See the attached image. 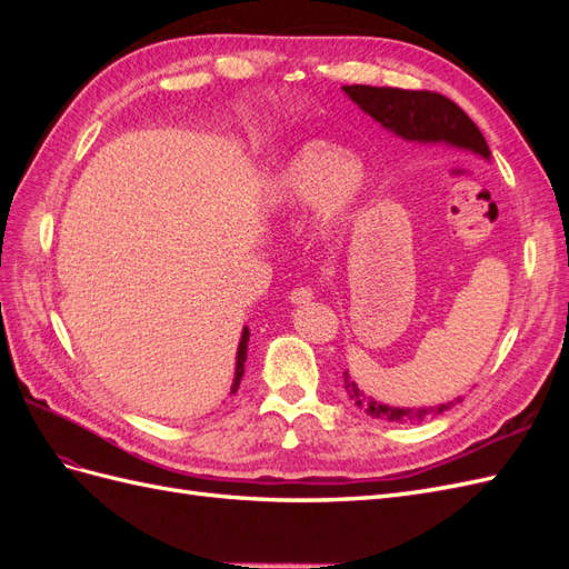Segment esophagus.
<instances>
[{"mask_svg": "<svg viewBox=\"0 0 569 569\" xmlns=\"http://www.w3.org/2000/svg\"><path fill=\"white\" fill-rule=\"evenodd\" d=\"M311 299H316V291L311 287H297L291 291V303H308Z\"/></svg>", "mask_w": 569, "mask_h": 569, "instance_id": "esophagus-1", "label": "esophagus"}]
</instances>
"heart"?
Masks as SVG:
<instances>
[{"label":"heart","mask_w":569,"mask_h":569,"mask_svg":"<svg viewBox=\"0 0 569 569\" xmlns=\"http://www.w3.org/2000/svg\"><path fill=\"white\" fill-rule=\"evenodd\" d=\"M363 187L366 170L347 149L311 142L284 166L274 187V203L289 209L316 201L318 228L332 234L351 220Z\"/></svg>","instance_id":"obj_1"}]
</instances>
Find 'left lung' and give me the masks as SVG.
<instances>
[{
	"label": "left lung",
	"instance_id": "obj_1",
	"mask_svg": "<svg viewBox=\"0 0 569 569\" xmlns=\"http://www.w3.org/2000/svg\"><path fill=\"white\" fill-rule=\"evenodd\" d=\"M356 104L382 123L393 134L418 144H451L456 149L479 153L489 159L485 134L472 123L456 101L429 90H399V88H372V84H343ZM343 387L358 408H363L370 418L387 422H425L449 410L453 403H441L437 408H393L372 401L360 391L349 372H343Z\"/></svg>",
	"mask_w": 569,
	"mask_h": 569
}]
</instances>
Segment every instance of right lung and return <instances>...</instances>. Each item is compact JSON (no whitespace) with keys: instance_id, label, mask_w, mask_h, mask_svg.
Wrapping results in <instances>:
<instances>
[{"instance_id":"add662e5","label":"right lung","mask_w":569,"mask_h":569,"mask_svg":"<svg viewBox=\"0 0 569 569\" xmlns=\"http://www.w3.org/2000/svg\"><path fill=\"white\" fill-rule=\"evenodd\" d=\"M247 343H249V330L244 327L242 341H239V349H237V370H234V382H232V391H230V393H237L239 382H242V375H244V360H247Z\"/></svg>"}]
</instances>
